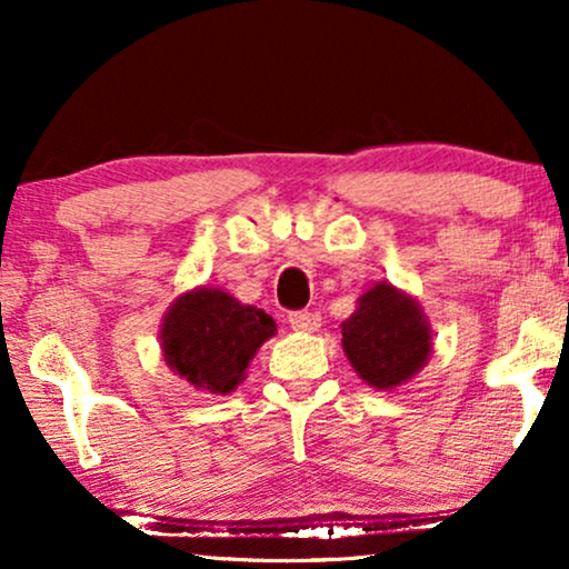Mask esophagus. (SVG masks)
<instances>
[{"mask_svg": "<svg viewBox=\"0 0 569 569\" xmlns=\"http://www.w3.org/2000/svg\"><path fill=\"white\" fill-rule=\"evenodd\" d=\"M290 326L295 331L310 333V331H316L318 326H321V316L310 313V310H295V313H290Z\"/></svg>", "mask_w": 569, "mask_h": 569, "instance_id": "34e87169", "label": "esophagus"}]
</instances>
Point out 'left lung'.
<instances>
[{"label": "left lung", "instance_id": "left-lung-1", "mask_svg": "<svg viewBox=\"0 0 569 569\" xmlns=\"http://www.w3.org/2000/svg\"><path fill=\"white\" fill-rule=\"evenodd\" d=\"M341 347L365 383L391 391L430 360L432 331L415 298L380 282L360 295L341 323Z\"/></svg>", "mask_w": 569, "mask_h": 569}]
</instances>
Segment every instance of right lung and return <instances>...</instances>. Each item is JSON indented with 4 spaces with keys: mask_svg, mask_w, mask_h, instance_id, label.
<instances>
[{
    "mask_svg": "<svg viewBox=\"0 0 569 569\" xmlns=\"http://www.w3.org/2000/svg\"><path fill=\"white\" fill-rule=\"evenodd\" d=\"M274 331V318L261 308L243 306L217 287H199L168 308L160 347L176 376L199 391L224 396L236 391L248 362Z\"/></svg>",
    "mask_w": 569,
    "mask_h": 569,
    "instance_id": "obj_1",
    "label": "right lung"
}]
</instances>
